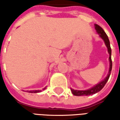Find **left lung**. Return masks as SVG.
<instances>
[{
  "mask_svg": "<svg viewBox=\"0 0 120 120\" xmlns=\"http://www.w3.org/2000/svg\"><path fill=\"white\" fill-rule=\"evenodd\" d=\"M94 27H95V30L97 32V33L99 34V36L100 37L101 39L104 41V43L105 44L106 47L107 48V51H108L109 54V72L105 78L103 79V80L101 81L100 82H99L97 83L96 85L94 86H93V87L87 89V90H75L73 89L72 88H71V92L73 93V94L75 96H89L94 94L95 93H98L100 90H101L103 87L105 86V85L107 83V82L108 81L110 75H111V70H112V60H111V48L110 46V42L109 40L107 37V35L106 34L105 32L103 31V30L98 25L94 24Z\"/></svg>",
  "mask_w": 120,
  "mask_h": 120,
  "instance_id": "8db88e82",
  "label": "left lung"
}]
</instances>
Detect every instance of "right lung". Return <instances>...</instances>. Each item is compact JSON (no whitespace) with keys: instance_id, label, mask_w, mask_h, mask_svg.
<instances>
[{"instance_id":"right-lung-1","label":"right lung","mask_w":120,"mask_h":120,"mask_svg":"<svg viewBox=\"0 0 120 120\" xmlns=\"http://www.w3.org/2000/svg\"><path fill=\"white\" fill-rule=\"evenodd\" d=\"M45 88L43 89V90H44ZM27 93H40L42 92V90H27Z\"/></svg>"}]
</instances>
